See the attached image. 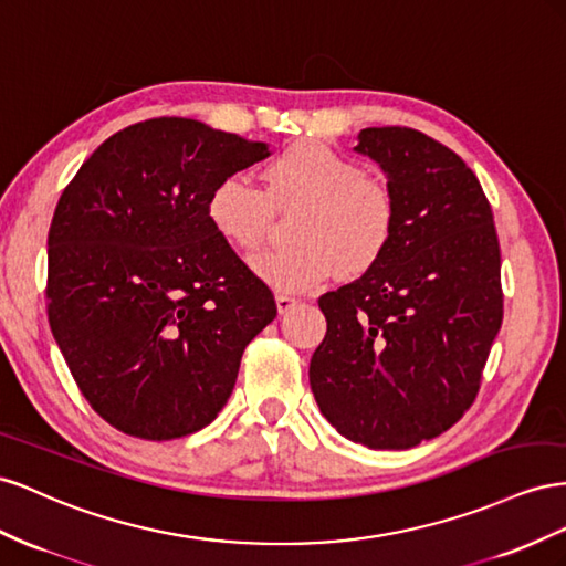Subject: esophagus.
Listing matches in <instances>:
<instances>
[{
    "label": "esophagus",
    "mask_w": 566,
    "mask_h": 566,
    "mask_svg": "<svg viewBox=\"0 0 566 566\" xmlns=\"http://www.w3.org/2000/svg\"><path fill=\"white\" fill-rule=\"evenodd\" d=\"M277 311H280V315H286V313H292L296 305H298V301L296 298H292V296H284V294H280L277 298Z\"/></svg>",
    "instance_id": "34e87169"
}]
</instances>
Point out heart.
Masks as SVG:
<instances>
[{
  "instance_id": "b5f03b06",
  "label": "heart",
  "mask_w": 566,
  "mask_h": 566,
  "mask_svg": "<svg viewBox=\"0 0 566 566\" xmlns=\"http://www.w3.org/2000/svg\"><path fill=\"white\" fill-rule=\"evenodd\" d=\"M270 203L298 206L289 237L296 244L251 255V270L280 294H305L342 270H373L396 234V199L377 177L327 144L303 139L265 166V191L247 175H222L206 197V218L237 249L261 244Z\"/></svg>"
}]
</instances>
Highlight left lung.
I'll return each mask as SVG.
<instances>
[{"label":"left lung","instance_id":"1","mask_svg":"<svg viewBox=\"0 0 566 566\" xmlns=\"http://www.w3.org/2000/svg\"><path fill=\"white\" fill-rule=\"evenodd\" d=\"M358 154L386 175L396 234L381 261L319 298L327 334L311 389L353 443L406 450L472 406L503 322L493 213L464 160L412 127H365Z\"/></svg>","mask_w":566,"mask_h":566}]
</instances>
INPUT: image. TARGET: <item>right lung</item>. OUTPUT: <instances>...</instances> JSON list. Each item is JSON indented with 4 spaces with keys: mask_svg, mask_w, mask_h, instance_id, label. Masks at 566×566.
I'll return each instance as SVG.
<instances>
[{
    "mask_svg": "<svg viewBox=\"0 0 566 566\" xmlns=\"http://www.w3.org/2000/svg\"><path fill=\"white\" fill-rule=\"evenodd\" d=\"M270 154L201 120L154 118L108 137L61 193L50 327L111 427L170 441L228 402L241 353L277 305L208 222L206 197Z\"/></svg>",
    "mask_w": 566,
    "mask_h": 566,
    "instance_id": "1",
    "label": "right lung"
}]
</instances>
